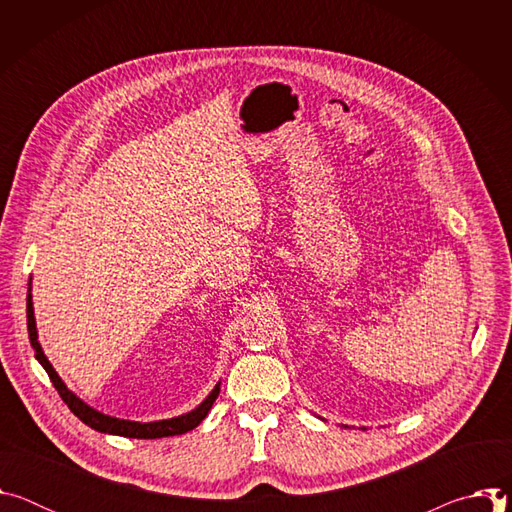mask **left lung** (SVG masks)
<instances>
[{
    "label": "left lung",
    "instance_id": "8db88e82",
    "mask_svg": "<svg viewBox=\"0 0 512 512\" xmlns=\"http://www.w3.org/2000/svg\"><path fill=\"white\" fill-rule=\"evenodd\" d=\"M344 427H346V425H344Z\"/></svg>",
    "mask_w": 512,
    "mask_h": 512
}]
</instances>
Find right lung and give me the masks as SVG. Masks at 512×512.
<instances>
[{
  "label": "right lung",
  "instance_id": "right-lung-1",
  "mask_svg": "<svg viewBox=\"0 0 512 512\" xmlns=\"http://www.w3.org/2000/svg\"><path fill=\"white\" fill-rule=\"evenodd\" d=\"M32 285V281H30ZM28 287V304H26V316H28V334H30V344L36 352L38 362L44 367V371L48 373L54 389L58 391V395L62 397V401L68 405V409L75 413L85 425L101 431V433H111V435H123V437H137V440H156V437H168V435H180L186 433L190 429H194L210 411L212 403L216 401L218 393H221V383H218L210 395L190 413L172 417V419H162V421H150V423H139V421H129V419H117L111 415H105L97 409H93L91 405H87L83 399H79L75 393H72L62 379L58 377V373L52 369V364L48 362L40 342H38V330H36V318H34V306H32V294Z\"/></svg>",
  "mask_w": 512,
  "mask_h": 512
}]
</instances>
